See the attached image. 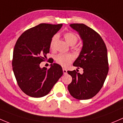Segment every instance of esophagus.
Listing matches in <instances>:
<instances>
[{"mask_svg": "<svg viewBox=\"0 0 123 123\" xmlns=\"http://www.w3.org/2000/svg\"><path fill=\"white\" fill-rule=\"evenodd\" d=\"M62 71H63V72H64V74H67V70L65 69V68H63Z\"/></svg>", "mask_w": 123, "mask_h": 123, "instance_id": "1", "label": "esophagus"}]
</instances>
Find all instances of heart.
<instances>
[{"label": "heart", "instance_id": "b5f03b06", "mask_svg": "<svg viewBox=\"0 0 123 123\" xmlns=\"http://www.w3.org/2000/svg\"><path fill=\"white\" fill-rule=\"evenodd\" d=\"M64 37L66 42L70 45H74L78 41V38L75 33L72 32H66L64 33ZM58 39V35H55L52 38L50 42V48L51 49H55V45ZM74 58L71 54H59L55 57V61L58 64L62 67H67L71 63Z\"/></svg>", "mask_w": 123, "mask_h": 123}]
</instances>
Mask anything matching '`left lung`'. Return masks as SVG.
Listing matches in <instances>:
<instances>
[{"instance_id": "8db88e82", "label": "left lung", "mask_w": 123, "mask_h": 123, "mask_svg": "<svg viewBox=\"0 0 123 123\" xmlns=\"http://www.w3.org/2000/svg\"><path fill=\"white\" fill-rule=\"evenodd\" d=\"M82 40V49L73 65L83 69V73L68 71L72 82L68 89L71 95L78 99L92 98L103 87L108 72L107 50L101 36L82 24H71Z\"/></svg>"}]
</instances>
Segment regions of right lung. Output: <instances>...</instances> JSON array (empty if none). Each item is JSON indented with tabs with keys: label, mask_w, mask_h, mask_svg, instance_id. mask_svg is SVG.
Listing matches in <instances>:
<instances>
[{
	"label": "right lung",
	"mask_w": 123,
	"mask_h": 123,
	"mask_svg": "<svg viewBox=\"0 0 123 123\" xmlns=\"http://www.w3.org/2000/svg\"><path fill=\"white\" fill-rule=\"evenodd\" d=\"M62 24H41L20 36L13 49L12 67L18 84L25 94L39 98L47 95L63 75L59 64L49 69L40 64L49 52L50 42Z\"/></svg>",
	"instance_id": "1"
}]
</instances>
